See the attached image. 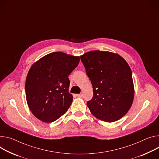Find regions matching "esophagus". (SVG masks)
Wrapping results in <instances>:
<instances>
[{
    "label": "esophagus",
    "mask_w": 159,
    "mask_h": 159,
    "mask_svg": "<svg viewBox=\"0 0 159 159\" xmlns=\"http://www.w3.org/2000/svg\"><path fill=\"white\" fill-rule=\"evenodd\" d=\"M76 96H77V97H79V98H82V96H83L82 94H77Z\"/></svg>",
    "instance_id": "34e87169"
}]
</instances>
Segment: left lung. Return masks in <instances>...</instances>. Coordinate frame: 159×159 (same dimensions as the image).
I'll return each mask as SVG.
<instances>
[{
	"mask_svg": "<svg viewBox=\"0 0 159 159\" xmlns=\"http://www.w3.org/2000/svg\"><path fill=\"white\" fill-rule=\"evenodd\" d=\"M80 59L93 88V97L87 103L91 112L105 122L119 120L131 108L134 95L128 63L108 51H89Z\"/></svg>",
	"mask_w": 159,
	"mask_h": 159,
	"instance_id": "8db88e82",
	"label": "left lung"
}]
</instances>
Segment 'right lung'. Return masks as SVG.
<instances>
[{
	"instance_id": "1",
	"label": "right lung",
	"mask_w": 159,
	"mask_h": 159,
	"mask_svg": "<svg viewBox=\"0 0 159 159\" xmlns=\"http://www.w3.org/2000/svg\"><path fill=\"white\" fill-rule=\"evenodd\" d=\"M79 61V56L54 52L31 66L26 79V98L28 107L38 119L52 122L66 112L73 101L68 93V76Z\"/></svg>"
}]
</instances>
